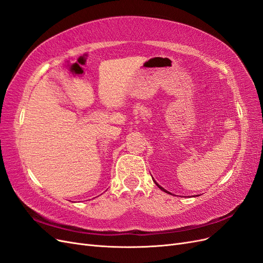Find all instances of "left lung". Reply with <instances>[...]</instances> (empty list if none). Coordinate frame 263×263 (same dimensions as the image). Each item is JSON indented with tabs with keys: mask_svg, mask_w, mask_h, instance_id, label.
Wrapping results in <instances>:
<instances>
[{
	"mask_svg": "<svg viewBox=\"0 0 263 263\" xmlns=\"http://www.w3.org/2000/svg\"><path fill=\"white\" fill-rule=\"evenodd\" d=\"M155 183H156V184H157V186H159V189H161V190H162V191H164V192H166V191H165V190H164V189H163V187H161V186H160V185H159V184H158V183H157V182H155Z\"/></svg>",
	"mask_w": 263,
	"mask_h": 263,
	"instance_id": "1",
	"label": "left lung"
}]
</instances>
